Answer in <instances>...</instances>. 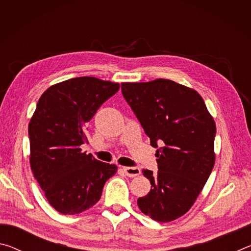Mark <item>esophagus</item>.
<instances>
[{
    "label": "esophagus",
    "mask_w": 251,
    "mask_h": 251,
    "mask_svg": "<svg viewBox=\"0 0 251 251\" xmlns=\"http://www.w3.org/2000/svg\"><path fill=\"white\" fill-rule=\"evenodd\" d=\"M123 171L126 174V176L128 177H136L141 174V169L137 167H124Z\"/></svg>",
    "instance_id": "34e87169"
}]
</instances>
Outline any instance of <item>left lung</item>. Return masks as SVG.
<instances>
[{
    "mask_svg": "<svg viewBox=\"0 0 251 251\" xmlns=\"http://www.w3.org/2000/svg\"><path fill=\"white\" fill-rule=\"evenodd\" d=\"M122 94L157 148L158 172L143 169L151 187L137 205L156 222H173L194 205L214 168L215 122L196 91L173 80L123 83Z\"/></svg>",
    "mask_w": 251,
    "mask_h": 251,
    "instance_id": "obj_1",
    "label": "left lung"
}]
</instances>
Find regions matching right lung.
Wrapping results in <instances>:
<instances>
[{"label": "right lung", "instance_id": "add662e5", "mask_svg": "<svg viewBox=\"0 0 251 251\" xmlns=\"http://www.w3.org/2000/svg\"><path fill=\"white\" fill-rule=\"evenodd\" d=\"M120 84L96 77H75L48 88L37 101L28 124L29 163L50 206L75 215L100 201L116 165L82 151L86 124Z\"/></svg>", "mask_w": 251, "mask_h": 251}]
</instances>
